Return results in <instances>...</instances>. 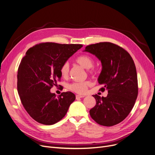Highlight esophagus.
<instances>
[{
	"mask_svg": "<svg viewBox=\"0 0 155 155\" xmlns=\"http://www.w3.org/2000/svg\"><path fill=\"white\" fill-rule=\"evenodd\" d=\"M85 96L84 95H76V99H80V98H83V97H84Z\"/></svg>",
	"mask_w": 155,
	"mask_h": 155,
	"instance_id": "1",
	"label": "esophagus"
}]
</instances>
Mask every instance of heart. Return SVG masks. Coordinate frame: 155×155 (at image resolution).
I'll list each match as a JSON object with an SVG mask.
<instances>
[{"instance_id": "heart-1", "label": "heart", "mask_w": 155, "mask_h": 155, "mask_svg": "<svg viewBox=\"0 0 155 155\" xmlns=\"http://www.w3.org/2000/svg\"><path fill=\"white\" fill-rule=\"evenodd\" d=\"M75 61L84 68L88 70L90 74H95L96 69L94 67V60L92 57L88 54H82L75 59ZM60 71L62 77L67 78L70 75V66L68 62L63 63L60 67ZM92 85L91 81L86 80L84 82H73L69 85V89L78 94H84L87 92L88 87Z\"/></svg>"}]
</instances>
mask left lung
Masks as SVG:
<instances>
[{
	"instance_id": "8db88e82",
	"label": "left lung",
	"mask_w": 155,
	"mask_h": 155,
	"mask_svg": "<svg viewBox=\"0 0 155 155\" xmlns=\"http://www.w3.org/2000/svg\"><path fill=\"white\" fill-rule=\"evenodd\" d=\"M85 51L95 55L101 61L102 69L98 82L104 87L100 91H108L106 97L93 95L96 105L90 110V115L100 125L117 124L129 115L137 97V77L134 61L124 48L110 42L88 45Z\"/></svg>"
}]
</instances>
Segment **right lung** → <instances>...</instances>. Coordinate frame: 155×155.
<instances>
[{
    "label": "right lung",
    "mask_w": 155,
    "mask_h": 155,
    "mask_svg": "<svg viewBox=\"0 0 155 155\" xmlns=\"http://www.w3.org/2000/svg\"><path fill=\"white\" fill-rule=\"evenodd\" d=\"M82 46L42 43L30 48L22 58L18 71V91L24 109L38 123H58L75 100L71 92L56 97L50 89L60 80L61 64Z\"/></svg>",
    "instance_id": "1"
}]
</instances>
